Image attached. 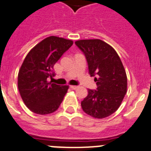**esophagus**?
<instances>
[{"mask_svg":"<svg viewBox=\"0 0 151 151\" xmlns=\"http://www.w3.org/2000/svg\"><path fill=\"white\" fill-rule=\"evenodd\" d=\"M78 86H75V85H72V86H70V88H71L72 90H76V89H78Z\"/></svg>","mask_w":151,"mask_h":151,"instance_id":"34e87169","label":"esophagus"}]
</instances>
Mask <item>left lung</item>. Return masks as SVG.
Returning a JSON list of instances; mask_svg holds the SVG:
<instances>
[{
    "mask_svg": "<svg viewBox=\"0 0 151 151\" xmlns=\"http://www.w3.org/2000/svg\"><path fill=\"white\" fill-rule=\"evenodd\" d=\"M75 44L85 55L88 72L97 87L87 90L82 109L94 118L107 117L119 108L127 93V79L121 58L112 47L99 39L78 40Z\"/></svg>",
    "mask_w": 151,
    "mask_h": 151,
    "instance_id": "8db88e82",
    "label": "left lung"
}]
</instances>
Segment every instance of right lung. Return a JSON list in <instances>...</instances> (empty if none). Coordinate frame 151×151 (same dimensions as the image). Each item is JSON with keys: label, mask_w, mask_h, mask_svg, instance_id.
<instances>
[{"label": "right lung", "mask_w": 151, "mask_h": 151, "mask_svg": "<svg viewBox=\"0 0 151 151\" xmlns=\"http://www.w3.org/2000/svg\"><path fill=\"white\" fill-rule=\"evenodd\" d=\"M73 44L70 40L48 37L30 50L18 73L17 86L24 103L32 112L49 114L57 111L68 85L47 81L54 77V64Z\"/></svg>", "instance_id": "obj_1"}]
</instances>
